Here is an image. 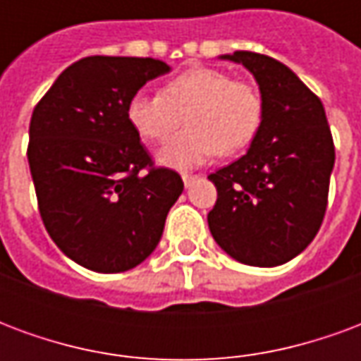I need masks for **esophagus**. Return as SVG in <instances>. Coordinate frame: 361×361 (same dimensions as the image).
I'll return each instance as SVG.
<instances>
[{"mask_svg":"<svg viewBox=\"0 0 361 361\" xmlns=\"http://www.w3.org/2000/svg\"><path fill=\"white\" fill-rule=\"evenodd\" d=\"M199 176H193V173H183L181 176V180H183V183H185V188H191V183L197 180Z\"/></svg>","mask_w":361,"mask_h":361,"instance_id":"34e87169","label":"esophagus"}]
</instances>
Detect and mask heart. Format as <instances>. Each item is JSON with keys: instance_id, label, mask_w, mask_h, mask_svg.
I'll list each match as a JSON object with an SVG mask.
<instances>
[{"instance_id": "1", "label": "heart", "mask_w": 361, "mask_h": 361, "mask_svg": "<svg viewBox=\"0 0 361 361\" xmlns=\"http://www.w3.org/2000/svg\"><path fill=\"white\" fill-rule=\"evenodd\" d=\"M181 133L166 142L158 162L170 168H193L212 154H234L247 147L263 119V98L245 81L212 67H195L176 75L160 94L135 92L127 102V121L145 141H166L180 126Z\"/></svg>"}]
</instances>
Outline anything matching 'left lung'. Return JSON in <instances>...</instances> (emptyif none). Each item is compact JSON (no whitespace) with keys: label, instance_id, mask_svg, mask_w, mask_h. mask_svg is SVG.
<instances>
[{"label":"left lung","instance_id":"8db88e82","mask_svg":"<svg viewBox=\"0 0 361 361\" xmlns=\"http://www.w3.org/2000/svg\"><path fill=\"white\" fill-rule=\"evenodd\" d=\"M250 69L263 119L250 150L209 176L219 191L209 228L230 257L276 267L300 255L319 232L334 166L325 108L298 75L255 51L220 56Z\"/></svg>","mask_w":361,"mask_h":361}]
</instances>
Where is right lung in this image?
I'll return each instance as SVG.
<instances>
[{
  "label": "right lung",
  "instance_id": "right-lung-1",
  "mask_svg": "<svg viewBox=\"0 0 361 361\" xmlns=\"http://www.w3.org/2000/svg\"><path fill=\"white\" fill-rule=\"evenodd\" d=\"M168 71L152 58H82L32 111L27 157L38 211L56 245L85 269L142 263L183 191L180 173L157 168L127 121L129 98Z\"/></svg>",
  "mask_w": 361,
  "mask_h": 361
}]
</instances>
